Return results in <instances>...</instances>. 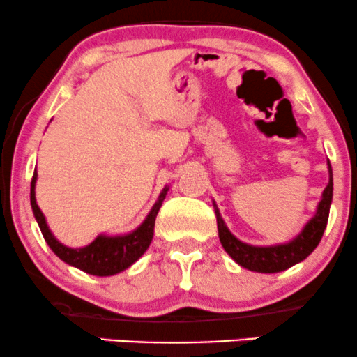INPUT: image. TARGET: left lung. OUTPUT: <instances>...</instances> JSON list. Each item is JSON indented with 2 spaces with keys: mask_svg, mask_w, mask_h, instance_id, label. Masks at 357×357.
<instances>
[{
  "mask_svg": "<svg viewBox=\"0 0 357 357\" xmlns=\"http://www.w3.org/2000/svg\"><path fill=\"white\" fill-rule=\"evenodd\" d=\"M327 166H329V184L322 192V199L317 204V211L312 218L307 221V225L296 238L287 241V243L270 245V247H255V245L243 243L235 235H231V231L228 230L223 218H221L218 208L213 203L216 213V223H218V236L225 252L240 267L260 273L282 272V270L294 267L298 261L305 260L321 241L324 230L327 227V220H329L331 203H333V167L329 162H327Z\"/></svg>",
  "mask_w": 357,
  "mask_h": 357,
  "instance_id": "1",
  "label": "left lung"
}]
</instances>
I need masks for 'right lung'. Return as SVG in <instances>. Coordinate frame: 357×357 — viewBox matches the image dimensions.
I'll use <instances>...</instances> for the list:
<instances>
[{
	"instance_id": "1",
	"label": "right lung",
	"mask_w": 357,
	"mask_h": 357,
	"mask_svg": "<svg viewBox=\"0 0 357 357\" xmlns=\"http://www.w3.org/2000/svg\"><path fill=\"white\" fill-rule=\"evenodd\" d=\"M36 171L31 178V188H30V203L31 210H33L35 220L38 223L40 230L45 241L48 243V247L53 250L56 257L60 260H63L65 264L72 265L84 270L85 273L97 277H109L116 275V273L122 272V270L129 268L134 261H137L139 258L144 255V252L149 248L151 241H153L154 235V223L155 216H158L159 208H161L162 202H165L167 190L165 188L159 195L158 202L154 203L153 210L149 211V215L146 216V220L142 221L141 227H137L136 230L127 233V235H119V236H107V235H99L92 243L87 247L82 248H70L67 245L60 243L59 240L53 236V233L48 228L47 220H45L42 210L36 204L35 198V184H36Z\"/></svg>"
}]
</instances>
